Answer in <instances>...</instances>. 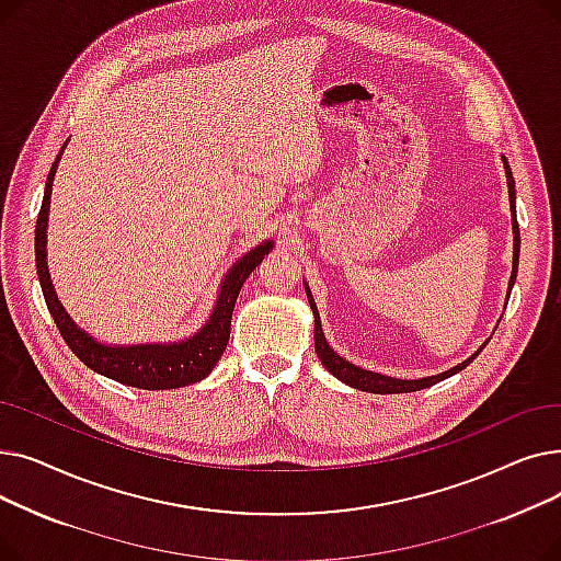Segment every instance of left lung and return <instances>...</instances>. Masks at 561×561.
<instances>
[{"instance_id": "obj_1", "label": "left lung", "mask_w": 561, "mask_h": 561, "mask_svg": "<svg viewBox=\"0 0 561 561\" xmlns=\"http://www.w3.org/2000/svg\"><path fill=\"white\" fill-rule=\"evenodd\" d=\"M503 165H505V174H507V188H510V209H512V231H514V265H512V277H510V286H507V300H510V293L514 288V282H516V273H518V252H520V236H518V220H516V188H514V174H512V168L507 163V159L503 157ZM305 290H307V300L311 305V311H313V345H316V355L318 359L322 362V366H325L334 377H339L343 385L352 387V389H359V391H366V393H411V391H421V389H427L432 385H436V381H444L453 375H457L459 370H463L470 362H473L480 352L484 350V345L489 341H484L473 355H470L466 362L453 366L450 370L446 373H438V375H427V377H419V379H398V377H391V375H381V373H373V370H366L362 366H355L350 364L347 359H343L339 352H334L325 339V332H322V325H320V316H318V307L313 302V296H311V288L309 284L305 282Z\"/></svg>"}]
</instances>
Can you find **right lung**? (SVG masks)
Instances as JSON below:
<instances>
[{
  "mask_svg": "<svg viewBox=\"0 0 561 561\" xmlns=\"http://www.w3.org/2000/svg\"><path fill=\"white\" fill-rule=\"evenodd\" d=\"M66 145L68 142H64L61 150H58L51 163V170L47 174L43 206L36 220V268H38V279H41L47 309L56 322L58 332H61L64 341L88 368L134 389H145V391L180 389V387L195 385V381L204 377H209V373L216 368L227 347L229 330H231V311H233L236 298H239L241 293V286L256 265L263 261V256L273 252L275 243L263 241L231 265V268L225 273V279L220 282V290H218L216 305L211 309V316L204 320V325L193 336H186L182 341H170V343H131V345L102 343L85 330H81L70 318V313L64 309L61 300L56 296L49 268H47L49 197H51L54 174L58 170V161H61Z\"/></svg>",
  "mask_w": 561,
  "mask_h": 561,
  "instance_id": "right-lung-1",
  "label": "right lung"
}]
</instances>
